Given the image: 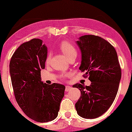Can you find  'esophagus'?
Masks as SVG:
<instances>
[{"mask_svg":"<svg viewBox=\"0 0 132 132\" xmlns=\"http://www.w3.org/2000/svg\"><path fill=\"white\" fill-rule=\"evenodd\" d=\"M71 89V86H66V87H65V91L68 92V91H70V90Z\"/></svg>","mask_w":132,"mask_h":132,"instance_id":"34e87169","label":"esophagus"}]
</instances>
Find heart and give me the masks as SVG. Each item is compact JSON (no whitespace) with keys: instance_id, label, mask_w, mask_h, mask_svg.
I'll use <instances>...</instances> for the list:
<instances>
[{"instance_id":"1","label":"heart","mask_w":132,"mask_h":132,"mask_svg":"<svg viewBox=\"0 0 132 132\" xmlns=\"http://www.w3.org/2000/svg\"><path fill=\"white\" fill-rule=\"evenodd\" d=\"M59 50L63 53L64 55L68 59H70L73 56H77V50H76L75 47L71 43L68 42V41H64L60 43L59 46ZM50 61V55L48 54L46 58V64H48ZM67 76H68V74H64L62 75L63 78H65Z\"/></svg>"}]
</instances>
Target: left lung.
<instances>
[{"mask_svg": "<svg viewBox=\"0 0 132 132\" xmlns=\"http://www.w3.org/2000/svg\"><path fill=\"white\" fill-rule=\"evenodd\" d=\"M82 53L79 69L88 77L89 86L76 84L81 96L75 103L77 114L94 119L107 112L115 100L121 77V69L114 46L101 37L81 36L77 41Z\"/></svg>", "mask_w": 132, "mask_h": 132, "instance_id": "left-lung-1", "label": "left lung"}]
</instances>
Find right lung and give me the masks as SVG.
<instances>
[{
  "label": "right lung",
  "instance_id": "1",
  "mask_svg": "<svg viewBox=\"0 0 132 132\" xmlns=\"http://www.w3.org/2000/svg\"><path fill=\"white\" fill-rule=\"evenodd\" d=\"M47 47L39 39H30L16 50L9 64L15 99L23 112L39 123L51 121L57 117L65 86L43 84L41 70L45 68Z\"/></svg>",
  "mask_w": 132,
  "mask_h": 132
}]
</instances>
